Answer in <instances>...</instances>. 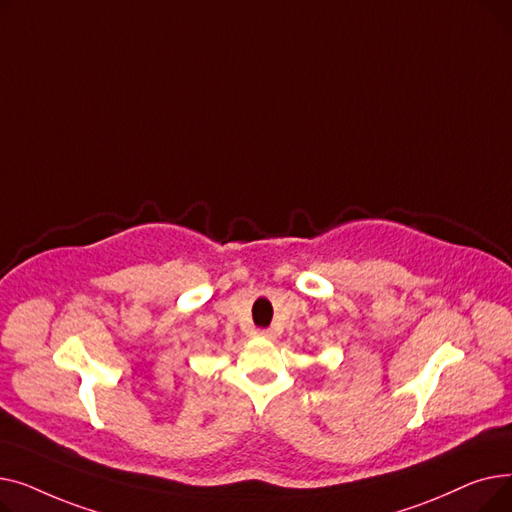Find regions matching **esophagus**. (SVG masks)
I'll return each instance as SVG.
<instances>
[{"label": "esophagus", "instance_id": "34e87169", "mask_svg": "<svg viewBox=\"0 0 512 512\" xmlns=\"http://www.w3.org/2000/svg\"><path fill=\"white\" fill-rule=\"evenodd\" d=\"M259 336H261V338H267V340H274V338H276V332H274V330H259Z\"/></svg>", "mask_w": 512, "mask_h": 512}]
</instances>
